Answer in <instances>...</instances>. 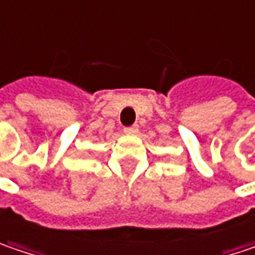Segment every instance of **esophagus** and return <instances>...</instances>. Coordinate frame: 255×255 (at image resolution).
I'll list each match as a JSON object with an SVG mask.
<instances>
[{"instance_id":"obj_1","label":"esophagus","mask_w":255,"mask_h":255,"mask_svg":"<svg viewBox=\"0 0 255 255\" xmlns=\"http://www.w3.org/2000/svg\"><path fill=\"white\" fill-rule=\"evenodd\" d=\"M124 132H126V134H137V132H138V126L134 124V126H131V127H126L124 128Z\"/></svg>"}]
</instances>
